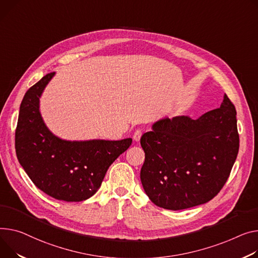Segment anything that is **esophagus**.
Masks as SVG:
<instances>
[{
  "instance_id": "1",
  "label": "esophagus",
  "mask_w": 258,
  "mask_h": 258,
  "mask_svg": "<svg viewBox=\"0 0 258 258\" xmlns=\"http://www.w3.org/2000/svg\"><path fill=\"white\" fill-rule=\"evenodd\" d=\"M141 136H142V131L141 130H136L134 135H133V138H134L135 141H140Z\"/></svg>"
}]
</instances>
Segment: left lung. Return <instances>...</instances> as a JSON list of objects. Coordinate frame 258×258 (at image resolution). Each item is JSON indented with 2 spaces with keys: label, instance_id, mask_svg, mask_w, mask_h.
Masks as SVG:
<instances>
[{
  "label": "left lung",
  "instance_id": "left-lung-1",
  "mask_svg": "<svg viewBox=\"0 0 258 258\" xmlns=\"http://www.w3.org/2000/svg\"><path fill=\"white\" fill-rule=\"evenodd\" d=\"M141 182L160 208L179 211L207 203L221 191L236 160L235 107L225 94L220 108L198 119H161L140 140Z\"/></svg>",
  "mask_w": 258,
  "mask_h": 258
}]
</instances>
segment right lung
<instances>
[{
  "label": "right lung",
  "instance_id": "1",
  "mask_svg": "<svg viewBox=\"0 0 258 258\" xmlns=\"http://www.w3.org/2000/svg\"><path fill=\"white\" fill-rule=\"evenodd\" d=\"M54 75H45L23 98L15 130L16 156L39 190L58 200L79 202L96 193L132 139L65 141L51 134L41 118L39 97Z\"/></svg>",
  "mask_w": 258,
  "mask_h": 258
}]
</instances>
